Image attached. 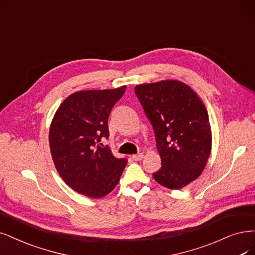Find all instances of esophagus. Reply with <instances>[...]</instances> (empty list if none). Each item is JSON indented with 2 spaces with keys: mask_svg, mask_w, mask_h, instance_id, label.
Listing matches in <instances>:
<instances>
[{
  "mask_svg": "<svg viewBox=\"0 0 255 255\" xmlns=\"http://www.w3.org/2000/svg\"><path fill=\"white\" fill-rule=\"evenodd\" d=\"M143 157H144L143 153H137V154H133L132 156H131V158H132L133 161H140Z\"/></svg>",
  "mask_w": 255,
  "mask_h": 255,
  "instance_id": "obj_1",
  "label": "esophagus"
}]
</instances>
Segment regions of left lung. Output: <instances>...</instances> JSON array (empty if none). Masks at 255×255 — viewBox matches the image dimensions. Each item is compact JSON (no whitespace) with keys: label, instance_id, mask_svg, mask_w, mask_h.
Segmentation results:
<instances>
[{"label":"left lung","instance_id":"1","mask_svg":"<svg viewBox=\"0 0 255 255\" xmlns=\"http://www.w3.org/2000/svg\"><path fill=\"white\" fill-rule=\"evenodd\" d=\"M136 97L153 127L162 167L154 180L177 190L199 177L211 152L208 112L187 84L165 80L134 87Z\"/></svg>","mask_w":255,"mask_h":255}]
</instances>
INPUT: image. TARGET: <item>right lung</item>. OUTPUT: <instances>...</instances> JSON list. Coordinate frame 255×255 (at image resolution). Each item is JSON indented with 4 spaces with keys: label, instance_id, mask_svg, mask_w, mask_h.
<instances>
[{
    "label": "right lung",
    "instance_id": "1",
    "mask_svg": "<svg viewBox=\"0 0 255 255\" xmlns=\"http://www.w3.org/2000/svg\"><path fill=\"white\" fill-rule=\"evenodd\" d=\"M125 91L126 86L74 92L51 122L49 145L56 171L71 189L91 199L115 189L127 164L101 144L109 136L110 111Z\"/></svg>",
    "mask_w": 255,
    "mask_h": 255
}]
</instances>
